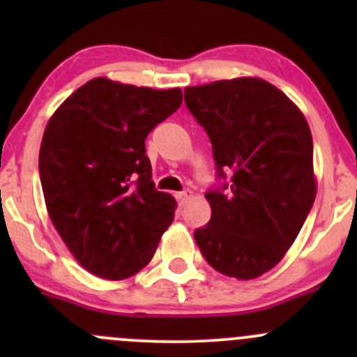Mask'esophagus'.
<instances>
[{"mask_svg": "<svg viewBox=\"0 0 357 357\" xmlns=\"http://www.w3.org/2000/svg\"><path fill=\"white\" fill-rule=\"evenodd\" d=\"M176 199L181 205H185L186 202L192 199V192H181V193H176Z\"/></svg>", "mask_w": 357, "mask_h": 357, "instance_id": "obj_1", "label": "esophagus"}]
</instances>
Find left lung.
I'll use <instances>...</instances> for the list:
<instances>
[{
    "instance_id": "1",
    "label": "left lung",
    "mask_w": 357,
    "mask_h": 357,
    "mask_svg": "<svg viewBox=\"0 0 357 357\" xmlns=\"http://www.w3.org/2000/svg\"><path fill=\"white\" fill-rule=\"evenodd\" d=\"M185 102L211 138L219 176L231 172L228 192L205 193L212 215L197 245L221 275L259 278L285 257L314 204L307 121L259 77L188 86Z\"/></svg>"
}]
</instances>
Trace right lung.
Returning <instances> with one entry per match:
<instances>
[{
	"label": "right lung",
	"mask_w": 357,
	"mask_h": 357,
	"mask_svg": "<svg viewBox=\"0 0 357 357\" xmlns=\"http://www.w3.org/2000/svg\"><path fill=\"white\" fill-rule=\"evenodd\" d=\"M181 102L179 88H138L95 77L50 117L39 149L46 211L91 275H136L171 226L178 204L155 190L145 139Z\"/></svg>",
	"instance_id": "1"
}]
</instances>
